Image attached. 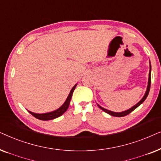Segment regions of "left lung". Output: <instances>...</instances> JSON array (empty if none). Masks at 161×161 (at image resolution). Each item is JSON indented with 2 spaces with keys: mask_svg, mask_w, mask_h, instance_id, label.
<instances>
[{
  "mask_svg": "<svg viewBox=\"0 0 161 161\" xmlns=\"http://www.w3.org/2000/svg\"><path fill=\"white\" fill-rule=\"evenodd\" d=\"M150 85H151V63H150V61H149V78H148V84H147V90H146V92H145L144 97H143L142 100H141L138 103H136L135 105H133V107H131L130 108L126 110V111H122V112H114V111H109V110L108 109H105L104 108L101 107L100 105H97L100 108V109H102L103 111H105V113L110 114L111 116H116V117H122V116H127V114H129L130 113H131L132 111H134L136 108H138L139 105L142 104V103H144V101L146 100V98L147 97V96H148L149 94V89H150Z\"/></svg>",
  "mask_w": 161,
  "mask_h": 161,
  "instance_id": "8db88e82",
  "label": "left lung"
}]
</instances>
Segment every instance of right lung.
<instances>
[{
    "label": "right lung",
    "mask_w": 161,
    "mask_h": 161,
    "mask_svg": "<svg viewBox=\"0 0 161 161\" xmlns=\"http://www.w3.org/2000/svg\"><path fill=\"white\" fill-rule=\"evenodd\" d=\"M77 84H78V83H76V84L73 87H72V89H71V91H70V92H69V95H68V97H67V100H65V102L64 103V104L61 105L59 108L55 110V111H53L48 112V113H45V114H36V113H34V112H31L30 111H28L29 112L31 115L34 116V117H36V119H40V120H44V121L51 120V119H54L59 117V116H61L63 114H64L65 112L67 111L68 108H69L70 100H71V98L72 96V93H73V92H74L75 89Z\"/></svg>",
    "instance_id": "right-lung-1"
}]
</instances>
